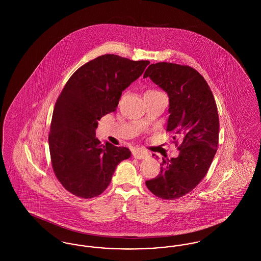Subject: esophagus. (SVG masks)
<instances>
[{"label":"esophagus","instance_id":"obj_1","mask_svg":"<svg viewBox=\"0 0 261 261\" xmlns=\"http://www.w3.org/2000/svg\"><path fill=\"white\" fill-rule=\"evenodd\" d=\"M132 153H133V156L137 160H144V159H147L149 156V153L145 150H142V149H133Z\"/></svg>","mask_w":261,"mask_h":261}]
</instances>
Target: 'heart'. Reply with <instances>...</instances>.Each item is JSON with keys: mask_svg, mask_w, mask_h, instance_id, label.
<instances>
[{"mask_svg": "<svg viewBox=\"0 0 261 261\" xmlns=\"http://www.w3.org/2000/svg\"><path fill=\"white\" fill-rule=\"evenodd\" d=\"M152 91H155V90H149L148 92H152Z\"/></svg>", "mask_w": 261, "mask_h": 261, "instance_id": "b5f03b06", "label": "heart"}]
</instances>
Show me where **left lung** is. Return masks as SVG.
<instances>
[{
  "instance_id": "left-lung-1",
  "label": "left lung",
  "mask_w": 261,
  "mask_h": 261,
  "mask_svg": "<svg viewBox=\"0 0 261 261\" xmlns=\"http://www.w3.org/2000/svg\"><path fill=\"white\" fill-rule=\"evenodd\" d=\"M146 77L167 93L166 131L173 132L174 140L177 137L181 140L179 155L162 159L161 173L146 181V185L161 199H179L199 185L216 153L219 136L216 102L204 78L191 66L152 63Z\"/></svg>"
}]
</instances>
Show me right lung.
<instances>
[{
  "instance_id": "obj_1",
  "label": "right lung",
  "mask_w": 261,
  "mask_h": 261,
  "mask_svg": "<svg viewBox=\"0 0 261 261\" xmlns=\"http://www.w3.org/2000/svg\"><path fill=\"white\" fill-rule=\"evenodd\" d=\"M149 61L103 55L79 67L57 99L49 134L54 172L65 190L82 199L100 195L118 163L131 156L124 147L96 138L98 121L113 112L122 92L143 74Z\"/></svg>"
}]
</instances>
